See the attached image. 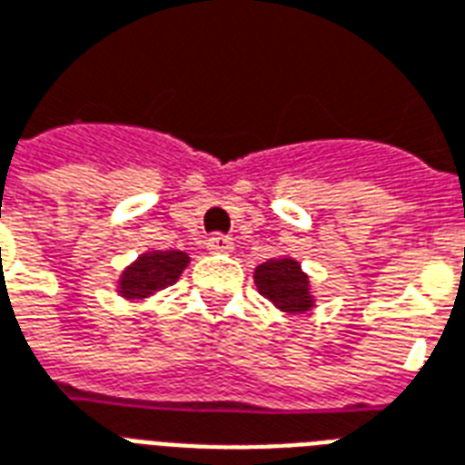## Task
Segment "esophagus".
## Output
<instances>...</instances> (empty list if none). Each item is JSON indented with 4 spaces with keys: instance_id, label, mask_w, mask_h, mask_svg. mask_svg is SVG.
<instances>
[{
    "instance_id": "obj_1",
    "label": "esophagus",
    "mask_w": 465,
    "mask_h": 465,
    "mask_svg": "<svg viewBox=\"0 0 465 465\" xmlns=\"http://www.w3.org/2000/svg\"><path fill=\"white\" fill-rule=\"evenodd\" d=\"M206 247L208 252H213V254H230V252H232V240H230L228 235L215 232V235L208 237Z\"/></svg>"
}]
</instances>
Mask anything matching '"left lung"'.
Wrapping results in <instances>:
<instances>
[{
	"label": "left lung",
	"mask_w": 465,
	"mask_h": 465,
	"mask_svg": "<svg viewBox=\"0 0 465 465\" xmlns=\"http://www.w3.org/2000/svg\"><path fill=\"white\" fill-rule=\"evenodd\" d=\"M254 283L269 303L289 315L308 312L315 305L311 279L293 257L269 259L264 264H259L254 269Z\"/></svg>",
	"instance_id": "8db88e82"
}]
</instances>
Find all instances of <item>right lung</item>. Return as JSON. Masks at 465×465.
Instances as JSON below:
<instances>
[{
  "label": "right lung",
  "instance_id": "add662e5",
  "mask_svg": "<svg viewBox=\"0 0 465 465\" xmlns=\"http://www.w3.org/2000/svg\"><path fill=\"white\" fill-rule=\"evenodd\" d=\"M189 254L179 250L143 252L131 266H125L118 279V293L125 301H145L157 291L179 282L182 272L189 266Z\"/></svg>",
  "mask_w": 465,
  "mask_h": 465
}]
</instances>
